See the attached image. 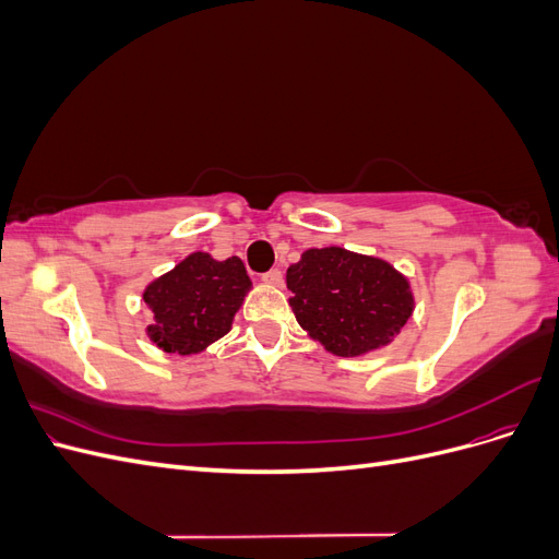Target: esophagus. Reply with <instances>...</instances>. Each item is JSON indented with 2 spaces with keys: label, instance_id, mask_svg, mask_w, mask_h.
<instances>
[{
  "label": "esophagus",
  "instance_id": "34e87169",
  "mask_svg": "<svg viewBox=\"0 0 559 559\" xmlns=\"http://www.w3.org/2000/svg\"><path fill=\"white\" fill-rule=\"evenodd\" d=\"M263 282H265V284H273V286H282V282H284L282 270H280V267L267 270V273L263 275Z\"/></svg>",
  "mask_w": 559,
  "mask_h": 559
}]
</instances>
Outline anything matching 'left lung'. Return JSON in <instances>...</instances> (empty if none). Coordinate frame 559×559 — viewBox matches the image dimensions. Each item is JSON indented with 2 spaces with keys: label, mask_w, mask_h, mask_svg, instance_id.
Returning a JSON list of instances; mask_svg holds the SVG:
<instances>
[{
  "label": "left lung",
  "mask_w": 559,
  "mask_h": 559,
  "mask_svg": "<svg viewBox=\"0 0 559 559\" xmlns=\"http://www.w3.org/2000/svg\"><path fill=\"white\" fill-rule=\"evenodd\" d=\"M286 286L298 324L337 357L392 343L413 314L408 280L386 261L341 247L308 249L286 270Z\"/></svg>",
  "instance_id": "obj_1"
}]
</instances>
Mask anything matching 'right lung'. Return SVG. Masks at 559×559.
<instances>
[{"label": "right lung", "mask_w": 559, "mask_h": 559, "mask_svg": "<svg viewBox=\"0 0 559 559\" xmlns=\"http://www.w3.org/2000/svg\"><path fill=\"white\" fill-rule=\"evenodd\" d=\"M249 286L238 257L214 261L205 251L191 253L146 286L144 302L154 312L148 337L165 352H202L230 331Z\"/></svg>", "instance_id": "1"}]
</instances>
